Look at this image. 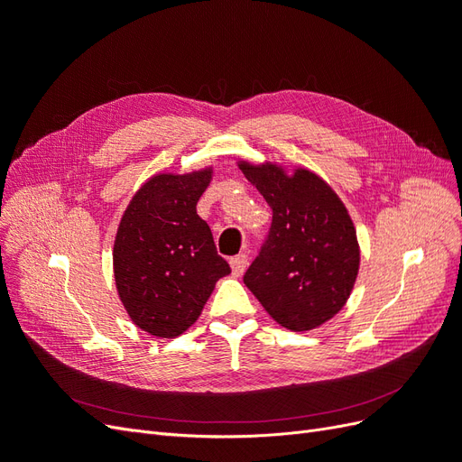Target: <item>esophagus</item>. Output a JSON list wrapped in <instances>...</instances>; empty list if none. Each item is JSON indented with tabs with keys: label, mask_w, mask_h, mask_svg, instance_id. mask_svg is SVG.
I'll use <instances>...</instances> for the list:
<instances>
[{
	"label": "esophagus",
	"mask_w": 462,
	"mask_h": 462,
	"mask_svg": "<svg viewBox=\"0 0 462 462\" xmlns=\"http://www.w3.org/2000/svg\"><path fill=\"white\" fill-rule=\"evenodd\" d=\"M246 265H248V256H246V254H236V256H233V258H231L233 275H236V277L245 273Z\"/></svg>",
	"instance_id": "34e87169"
}]
</instances>
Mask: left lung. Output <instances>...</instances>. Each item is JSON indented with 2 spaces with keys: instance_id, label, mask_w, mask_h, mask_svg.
I'll list each match as a JSON object with an SVG mask.
<instances>
[{
  "instance_id": "obj_1",
  "label": "left lung",
  "mask_w": 462,
  "mask_h": 462,
  "mask_svg": "<svg viewBox=\"0 0 462 462\" xmlns=\"http://www.w3.org/2000/svg\"><path fill=\"white\" fill-rule=\"evenodd\" d=\"M241 170L273 212L243 282L277 324L314 329L337 314L353 291L360 262L353 221L337 194L309 170L292 177L272 163H241Z\"/></svg>"
}]
</instances>
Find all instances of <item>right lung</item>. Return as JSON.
Segmentation results:
<instances>
[{"label":"right lung","mask_w":462,"mask_h":462,"mask_svg":"<svg viewBox=\"0 0 462 462\" xmlns=\"http://www.w3.org/2000/svg\"><path fill=\"white\" fill-rule=\"evenodd\" d=\"M212 171L156 175L134 194L119 223L114 273L134 324L177 337L200 316L219 277L231 273L197 202Z\"/></svg>","instance_id":"add662e5"}]
</instances>
